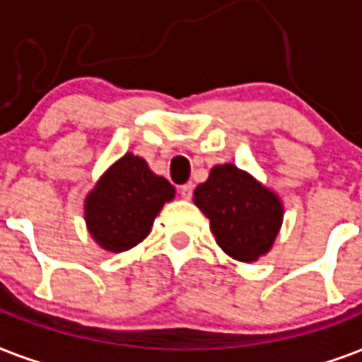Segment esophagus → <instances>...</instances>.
<instances>
[{"instance_id": "34e87169", "label": "esophagus", "mask_w": 362, "mask_h": 362, "mask_svg": "<svg viewBox=\"0 0 362 362\" xmlns=\"http://www.w3.org/2000/svg\"><path fill=\"white\" fill-rule=\"evenodd\" d=\"M192 192H194V185H192V183L183 185V187L179 189V194L183 196L185 200H190V198H192Z\"/></svg>"}]
</instances>
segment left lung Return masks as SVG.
<instances>
[{"mask_svg": "<svg viewBox=\"0 0 362 362\" xmlns=\"http://www.w3.org/2000/svg\"><path fill=\"white\" fill-rule=\"evenodd\" d=\"M194 204L209 219L219 247L242 262L268 253L281 228L279 196L234 164L213 166L206 183L196 187Z\"/></svg>", "mask_w": 362, "mask_h": 362, "instance_id": "8db88e82", "label": "left lung"}]
</instances>
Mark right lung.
<instances>
[{"label":"right lung","mask_w":362,"mask_h":362,"mask_svg":"<svg viewBox=\"0 0 362 362\" xmlns=\"http://www.w3.org/2000/svg\"><path fill=\"white\" fill-rule=\"evenodd\" d=\"M173 196L175 189L168 179L151 172L143 158L126 153L86 196L88 232L111 253L128 251L149 236L155 217Z\"/></svg>","instance_id":"obj_1"}]
</instances>
